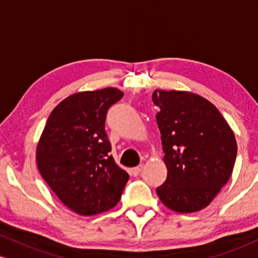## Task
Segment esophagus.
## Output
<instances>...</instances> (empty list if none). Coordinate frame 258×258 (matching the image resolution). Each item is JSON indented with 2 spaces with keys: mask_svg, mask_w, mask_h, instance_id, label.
Instances as JSON below:
<instances>
[{
  "mask_svg": "<svg viewBox=\"0 0 258 258\" xmlns=\"http://www.w3.org/2000/svg\"><path fill=\"white\" fill-rule=\"evenodd\" d=\"M143 168H144L143 164H140V166H138V167L133 168V169H132L133 174H134V175H139V174H140L141 172H143Z\"/></svg>",
  "mask_w": 258,
  "mask_h": 258,
  "instance_id": "esophagus-1",
  "label": "esophagus"
}]
</instances>
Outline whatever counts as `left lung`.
Listing matches in <instances>:
<instances>
[{"label":"left lung","instance_id":"1","mask_svg":"<svg viewBox=\"0 0 258 258\" xmlns=\"http://www.w3.org/2000/svg\"><path fill=\"white\" fill-rule=\"evenodd\" d=\"M152 101L161 133L167 179L156 189L164 206L198 212L229 180L236 140L221 112L206 98L186 91L155 90Z\"/></svg>","mask_w":258,"mask_h":258}]
</instances>
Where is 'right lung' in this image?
Here are the masks:
<instances>
[{
    "label": "right lung",
    "instance_id": "obj_1",
    "mask_svg": "<svg viewBox=\"0 0 258 258\" xmlns=\"http://www.w3.org/2000/svg\"><path fill=\"white\" fill-rule=\"evenodd\" d=\"M123 95L115 88L71 95L48 115L37 144L40 174L57 198L80 216L113 208L129 179L109 155L105 130L107 111Z\"/></svg>",
    "mask_w": 258,
    "mask_h": 258
}]
</instances>
